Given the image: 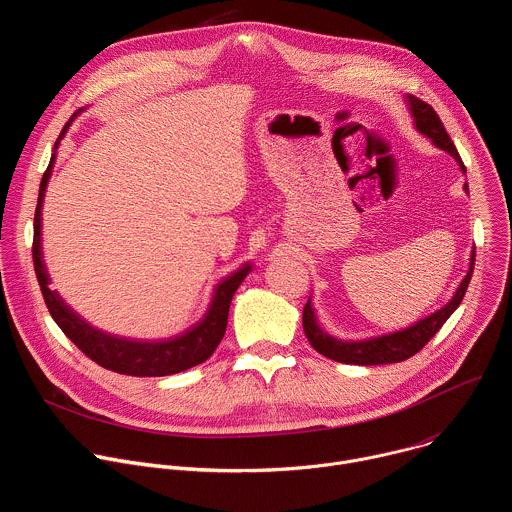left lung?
Wrapping results in <instances>:
<instances>
[{
  "label": "left lung",
  "mask_w": 512,
  "mask_h": 512,
  "mask_svg": "<svg viewBox=\"0 0 512 512\" xmlns=\"http://www.w3.org/2000/svg\"><path fill=\"white\" fill-rule=\"evenodd\" d=\"M409 109L411 115L415 119V127L419 133H423L425 137H429L437 148L448 152L450 156L456 158V162L460 164L462 172L466 174V166L456 150L454 141L450 139L442 119L437 117V113L433 111L431 105H427L425 101L409 95ZM464 190L468 192V184H464ZM474 257L476 253L472 251L470 257V269L466 273V277L462 279L460 287L456 289L454 298L442 308L437 310L435 314L419 320L417 324L401 330V332H393V334H385L379 338H371V340H360V342H344V340H336L330 334H326L318 322H316V314L312 310V304L308 300V304L304 306V332L306 338L310 340V344L324 354L326 358L344 362V364H362V367H373V364H391V362H401L407 360L409 356L417 354L437 332L446 324V320L456 312V308L462 304L468 283L472 279V271H474Z\"/></svg>",
  "instance_id": "1"
}]
</instances>
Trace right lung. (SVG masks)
Instances as JSON below:
<instances>
[{
	"label": "right lung",
	"mask_w": 512,
	"mask_h": 512,
	"mask_svg": "<svg viewBox=\"0 0 512 512\" xmlns=\"http://www.w3.org/2000/svg\"><path fill=\"white\" fill-rule=\"evenodd\" d=\"M79 113V111H77ZM75 113V115H77ZM72 115L66 125L60 131V137L56 139L54 148H58V141L66 133L70 121L75 119ZM54 156L50 158V164L42 176L40 182V192H38V206L34 214V243H32V257H34V271L42 289V296L46 302V308L54 322L60 326V330L68 336V340L75 342L81 352H85L91 360L101 364L103 369H109L119 375H131V377H166L174 373H182L186 369L196 367V364L204 362L216 346L221 344L225 330H227V320H229V308L231 300L235 296L237 287L243 283L247 273L251 271V265H243L239 271L233 275L225 277L221 283L216 285L214 296L210 302L208 312L204 318L186 330L184 334L164 340V342H133L125 338H115L109 336L93 326H89L83 318H79L75 312H72L56 294L48 287L50 279L42 261V202H44V192L48 186V178L52 174V164Z\"/></svg>",
	"instance_id": "obj_1"
}]
</instances>
